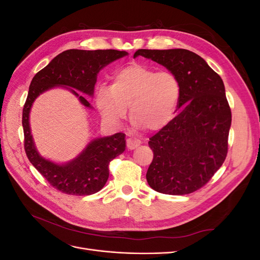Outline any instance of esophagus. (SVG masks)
<instances>
[{
	"mask_svg": "<svg viewBox=\"0 0 260 260\" xmlns=\"http://www.w3.org/2000/svg\"><path fill=\"white\" fill-rule=\"evenodd\" d=\"M140 144H141V141L138 140V139H135V138L127 139V147H128V149H135L138 146H140Z\"/></svg>",
	"mask_w": 260,
	"mask_h": 260,
	"instance_id": "1",
	"label": "esophagus"
}]
</instances>
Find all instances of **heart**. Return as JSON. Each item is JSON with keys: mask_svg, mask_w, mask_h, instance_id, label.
Masks as SVG:
<instances>
[{"mask_svg": "<svg viewBox=\"0 0 260 260\" xmlns=\"http://www.w3.org/2000/svg\"><path fill=\"white\" fill-rule=\"evenodd\" d=\"M180 93L179 79L172 73L131 64L117 70L109 88L100 86L94 101L108 122L119 124L129 106L136 128L156 131L172 119Z\"/></svg>", "mask_w": 260, "mask_h": 260, "instance_id": "obj_1", "label": "heart"}]
</instances>
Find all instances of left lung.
Wrapping results in <instances>:
<instances>
[{"mask_svg":"<svg viewBox=\"0 0 260 260\" xmlns=\"http://www.w3.org/2000/svg\"><path fill=\"white\" fill-rule=\"evenodd\" d=\"M166 67L180 82L179 114L149 138L154 157L146 172L153 190L190 194L205 185L228 153L231 109L220 76L198 54L184 49L138 50Z\"/></svg>","mask_w":260,"mask_h":260,"instance_id":"obj_1","label":"left lung"}]
</instances>
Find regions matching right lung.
<instances>
[{"label":"right lung","instance_id":"obj_1","mask_svg":"<svg viewBox=\"0 0 260 260\" xmlns=\"http://www.w3.org/2000/svg\"><path fill=\"white\" fill-rule=\"evenodd\" d=\"M128 55L117 50H67L37 73L29 86L22 109L25 151L30 162L56 190L69 195H91L103 188L109 176L108 165L125 148L124 133L93 140L76 158L64 165L52 162L38 153L30 132L29 113L35 100L54 86H69L85 107L91 105L76 90L92 96L100 70ZM70 87L75 90L70 89Z\"/></svg>","mask_w":260,"mask_h":260}]
</instances>
